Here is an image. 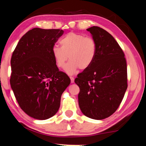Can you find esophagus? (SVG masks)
<instances>
[{"label":"esophagus","mask_w":146,"mask_h":146,"mask_svg":"<svg viewBox=\"0 0 146 146\" xmlns=\"http://www.w3.org/2000/svg\"><path fill=\"white\" fill-rule=\"evenodd\" d=\"M70 82L72 83H73L74 82V78L72 77V76H70Z\"/></svg>","instance_id":"esophagus-1"}]
</instances>
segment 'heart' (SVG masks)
I'll use <instances>...</instances> for the list:
<instances>
[{
    "mask_svg": "<svg viewBox=\"0 0 146 146\" xmlns=\"http://www.w3.org/2000/svg\"><path fill=\"white\" fill-rule=\"evenodd\" d=\"M59 43L61 47L52 48V56L59 68H63L68 58L70 59L64 67L69 75L74 74L79 68L81 70L89 68L96 56L97 44L92 37L70 32L64 35Z\"/></svg>",
    "mask_w": 146,
    "mask_h": 146,
    "instance_id": "obj_1",
    "label": "heart"
}]
</instances>
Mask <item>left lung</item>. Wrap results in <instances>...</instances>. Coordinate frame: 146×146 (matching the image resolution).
Masks as SVG:
<instances>
[{
	"mask_svg": "<svg viewBox=\"0 0 146 146\" xmlns=\"http://www.w3.org/2000/svg\"><path fill=\"white\" fill-rule=\"evenodd\" d=\"M97 44L96 56L89 68L79 74V106L83 114L94 120L111 116L121 104L127 88V63L114 38L102 28L87 29Z\"/></svg>",
	"mask_w": 146,
	"mask_h": 146,
	"instance_id": "left-lung-1",
	"label": "left lung"
}]
</instances>
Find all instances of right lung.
Segmentation results:
<instances>
[{
    "instance_id": "right-lung-1",
    "label": "right lung",
    "mask_w": 146,
    "mask_h": 146,
    "mask_svg": "<svg viewBox=\"0 0 146 146\" xmlns=\"http://www.w3.org/2000/svg\"><path fill=\"white\" fill-rule=\"evenodd\" d=\"M63 33L59 29L33 28L19 40L11 56V89L21 109L37 120L56 114L61 94L70 83L52 54Z\"/></svg>"
}]
</instances>
